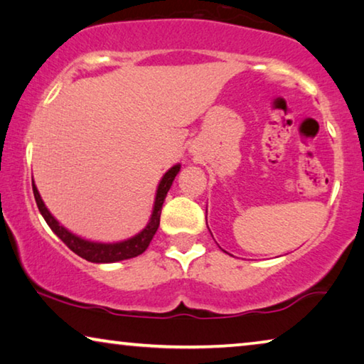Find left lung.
I'll list each match as a JSON object with an SVG mask.
<instances>
[{"mask_svg":"<svg viewBox=\"0 0 364 364\" xmlns=\"http://www.w3.org/2000/svg\"><path fill=\"white\" fill-rule=\"evenodd\" d=\"M225 252H226V250H225Z\"/></svg>","mask_w":364,"mask_h":364,"instance_id":"obj_1","label":"left lung"}]
</instances>
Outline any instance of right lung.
<instances>
[{"label":"right lung","mask_w":364,"mask_h":364,"mask_svg":"<svg viewBox=\"0 0 364 364\" xmlns=\"http://www.w3.org/2000/svg\"><path fill=\"white\" fill-rule=\"evenodd\" d=\"M181 171V164L172 166L166 174L161 177L158 183V188H156L154 195V203H153V211H151L148 225L144 226L141 231L136 232L135 236L117 240V242H99V240H91L86 237L77 236V234L71 232L68 228L60 225V221L55 218L50 210L43 203V200L38 193L36 182H32V190L33 197H36V203L38 206V211L43 216V220L47 221L50 229L57 234V236L63 240V242L68 245V247L75 252L76 255L82 257L87 262H92V264H114V262H122L127 259H133V257H138L143 254L144 250L148 249L151 239L158 231L159 228V220H161V210H163V203L166 200V195L169 192V188L174 182L176 176Z\"/></svg>","instance_id":"add662e5"}]
</instances>
